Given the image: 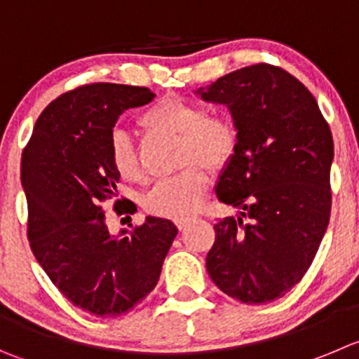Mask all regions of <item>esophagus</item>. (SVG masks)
Masks as SVG:
<instances>
[{
	"label": "esophagus",
	"mask_w": 359,
	"mask_h": 359,
	"mask_svg": "<svg viewBox=\"0 0 359 359\" xmlns=\"http://www.w3.org/2000/svg\"><path fill=\"white\" fill-rule=\"evenodd\" d=\"M192 220H194V218H190V217H187V218H177V220L174 222V224L177 225V229H180V231H183V229H185L187 225L192 224Z\"/></svg>",
	"instance_id": "obj_1"
}]
</instances>
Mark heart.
Masks as SVG:
<instances>
[{"label":"heart","instance_id":"b5f03b06","mask_svg":"<svg viewBox=\"0 0 359 359\" xmlns=\"http://www.w3.org/2000/svg\"><path fill=\"white\" fill-rule=\"evenodd\" d=\"M144 128L180 135V158L187 163L174 176L156 183L148 192L144 206L149 213L165 218H187L204 203L211 170H220L231 163L240 148V130L227 116L204 114V109L180 98H163L141 116ZM112 169L128 183L144 180L130 139L114 132L109 142Z\"/></svg>","mask_w":359,"mask_h":359}]
</instances>
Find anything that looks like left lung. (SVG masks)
Wrapping results in <instances>:
<instances>
[{
  "label": "left lung",
  "instance_id": "obj_1",
  "mask_svg": "<svg viewBox=\"0 0 359 359\" xmlns=\"http://www.w3.org/2000/svg\"><path fill=\"white\" fill-rule=\"evenodd\" d=\"M196 95L227 105L240 130V148L215 189L240 213L215 224L206 269L231 298L269 303L303 278L326 233L330 126L294 75L268 63L231 72Z\"/></svg>",
  "mask_w": 359,
  "mask_h": 359
}]
</instances>
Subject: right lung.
I'll return each mask as SVG.
<instances>
[{"label": "right lung", "instance_id": "right-lung-1", "mask_svg": "<svg viewBox=\"0 0 359 359\" xmlns=\"http://www.w3.org/2000/svg\"><path fill=\"white\" fill-rule=\"evenodd\" d=\"M153 97L148 88L126 84L75 88L43 109L22 151L33 254L65 298L97 317L126 313L155 289L177 234L167 218L146 217L128 236H114L102 210L118 196L119 176L109 160L112 128L126 109ZM118 205L119 213L135 211L130 201Z\"/></svg>", "mask_w": 359, "mask_h": 359}]
</instances>
